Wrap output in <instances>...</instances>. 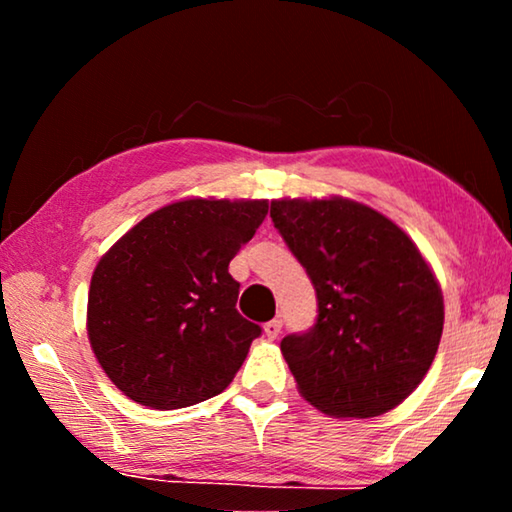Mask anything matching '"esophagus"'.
I'll return each instance as SVG.
<instances>
[{
  "label": "esophagus",
  "mask_w": 512,
  "mask_h": 512,
  "mask_svg": "<svg viewBox=\"0 0 512 512\" xmlns=\"http://www.w3.org/2000/svg\"><path fill=\"white\" fill-rule=\"evenodd\" d=\"M280 332H282V320L280 318L268 320V323L264 325V334L268 336V339H277V336H280Z\"/></svg>",
  "instance_id": "34e87169"
}]
</instances>
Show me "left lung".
Wrapping results in <instances>:
<instances>
[{
  "instance_id": "1",
  "label": "left lung",
  "mask_w": 512,
  "mask_h": 512,
  "mask_svg": "<svg viewBox=\"0 0 512 512\" xmlns=\"http://www.w3.org/2000/svg\"><path fill=\"white\" fill-rule=\"evenodd\" d=\"M271 219L318 298L314 327L280 350L298 391L334 418H375L402 404L443 336V291L402 228L350 198H282Z\"/></svg>"
}]
</instances>
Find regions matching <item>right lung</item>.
Returning a JSON list of instances; mask_svg holds the SVG:
<instances>
[{"instance_id":"right-lung-1","label":"right lung","mask_w":512,"mask_h":512,"mask_svg":"<svg viewBox=\"0 0 512 512\" xmlns=\"http://www.w3.org/2000/svg\"><path fill=\"white\" fill-rule=\"evenodd\" d=\"M266 214L268 201L187 198L146 216L99 259L88 336L126 397L185 409L235 379L262 327L237 311L228 266Z\"/></svg>"}]
</instances>
